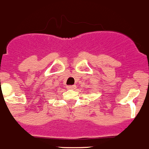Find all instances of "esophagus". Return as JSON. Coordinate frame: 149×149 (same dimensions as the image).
Masks as SVG:
<instances>
[{"label":"esophagus","instance_id":"esophagus-1","mask_svg":"<svg viewBox=\"0 0 149 149\" xmlns=\"http://www.w3.org/2000/svg\"><path fill=\"white\" fill-rule=\"evenodd\" d=\"M67 89H70V90H74L76 88V85H68L67 87Z\"/></svg>","mask_w":149,"mask_h":149}]
</instances>
